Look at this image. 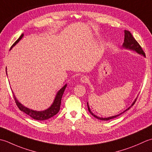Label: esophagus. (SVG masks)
Instances as JSON below:
<instances>
[{
	"instance_id": "esophagus-1",
	"label": "esophagus",
	"mask_w": 152,
	"mask_h": 152,
	"mask_svg": "<svg viewBox=\"0 0 152 152\" xmlns=\"http://www.w3.org/2000/svg\"><path fill=\"white\" fill-rule=\"evenodd\" d=\"M88 80V77L86 76H83L81 78H80V81H81V83H85L87 82Z\"/></svg>"
}]
</instances>
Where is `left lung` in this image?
Masks as SVG:
<instances>
[{"label":"left lung","instance_id":"obj_1","mask_svg":"<svg viewBox=\"0 0 152 152\" xmlns=\"http://www.w3.org/2000/svg\"><path fill=\"white\" fill-rule=\"evenodd\" d=\"M123 46L124 48H128V49H130V50H134V51H136V52H137V53L140 54L141 55H143L144 56H145V54L144 53V52L143 51V50H142V47L140 46V45H139V43L137 41H136L135 39L132 35V34L131 33V32L129 31L125 30V39H124V43H123ZM137 99H136V100L134 101V102H133L131 106H130L128 108V109H126L125 111H124L123 112L119 113V115H114V116H112V117H107V118H102V117H97L96 115H95L94 114H93V113H92V111H91V109H90V107L88 106V104L87 103L88 110L89 111V112L91 113V115H93L94 117H96V118H97L98 119L103 120V121H107V120H110V119H112L113 118H115V117L119 116L120 115H121V114L123 113L124 112H125L126 111L129 110L130 108H131V107H132L133 105L134 104V103L136 102V100H137Z\"/></svg>","mask_w":152,"mask_h":152}]
</instances>
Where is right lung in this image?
Here are the masks:
<instances>
[{"mask_svg": "<svg viewBox=\"0 0 152 152\" xmlns=\"http://www.w3.org/2000/svg\"><path fill=\"white\" fill-rule=\"evenodd\" d=\"M23 36V34H21V35L19 37V39H18L17 41L14 43L13 45L11 46L10 49L13 47L14 46L16 45L21 39H22ZM66 86H67V85L64 86L58 92V93L55 97L53 104L51 105V106L49 107L48 109L46 110L45 111H34L32 110H30V109H29V108L23 106L22 104H20V102L17 100V99L15 97L14 95V98L15 104H16L17 106L21 111H22L23 112H24L25 113L27 114V115H29L31 117H32V118L34 119L39 120V121H44V120H46L48 119L51 118L52 117H53L55 115H56V114L59 112V111H60V109L61 97H62V95L64 94L65 89H66Z\"/></svg>", "mask_w": 152, "mask_h": 152, "instance_id": "1", "label": "right lung"}]
</instances>
